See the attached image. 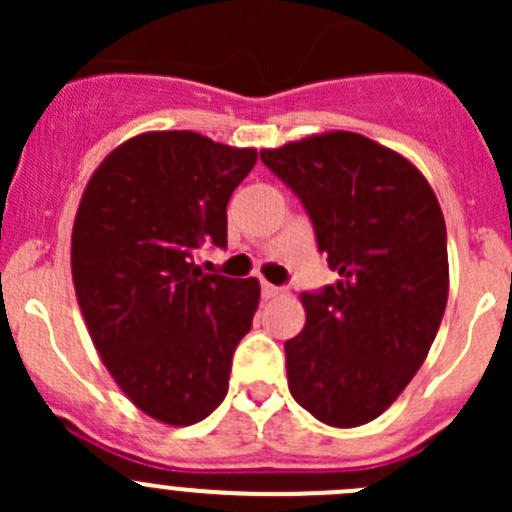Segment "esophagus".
I'll list each match as a JSON object with an SVG mask.
<instances>
[{
  "label": "esophagus",
  "mask_w": 512,
  "mask_h": 512,
  "mask_svg": "<svg viewBox=\"0 0 512 512\" xmlns=\"http://www.w3.org/2000/svg\"><path fill=\"white\" fill-rule=\"evenodd\" d=\"M262 297H265V299H270V297H277V294H280L282 292V289L280 287H275V285H270V282H262Z\"/></svg>",
  "instance_id": "obj_1"
}]
</instances>
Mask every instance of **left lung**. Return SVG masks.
I'll return each instance as SVG.
<instances>
[{
    "instance_id": "obj_1",
    "label": "left lung",
    "mask_w": 512,
    "mask_h": 512,
    "mask_svg": "<svg viewBox=\"0 0 512 512\" xmlns=\"http://www.w3.org/2000/svg\"><path fill=\"white\" fill-rule=\"evenodd\" d=\"M292 190L339 280L302 292L307 324L285 342L302 409L337 428L384 414L421 369L448 299L446 223L399 153L349 131L260 151Z\"/></svg>"
}]
</instances>
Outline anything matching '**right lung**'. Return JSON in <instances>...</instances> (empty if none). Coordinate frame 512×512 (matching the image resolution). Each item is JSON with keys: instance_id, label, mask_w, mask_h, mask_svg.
<instances>
[{"instance_id": "obj_1", "label": "right lung", "mask_w": 512, "mask_h": 512, "mask_svg": "<svg viewBox=\"0 0 512 512\" xmlns=\"http://www.w3.org/2000/svg\"><path fill=\"white\" fill-rule=\"evenodd\" d=\"M255 160L193 131L143 133L98 165L76 213L71 272L96 352L123 394L170 426L223 404L260 302L255 277L195 265L205 247H227V200Z\"/></svg>"}]
</instances>
